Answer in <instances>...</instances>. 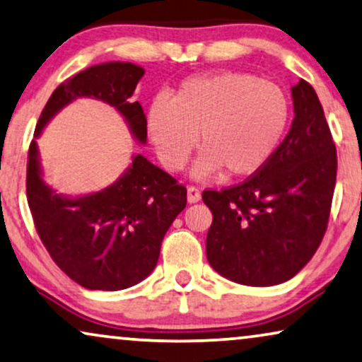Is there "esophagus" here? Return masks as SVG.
Segmentation results:
<instances>
[{
    "label": "esophagus",
    "instance_id": "1",
    "mask_svg": "<svg viewBox=\"0 0 362 362\" xmlns=\"http://www.w3.org/2000/svg\"><path fill=\"white\" fill-rule=\"evenodd\" d=\"M187 201H189V202L201 201V191L197 189L196 186H189V187H187Z\"/></svg>",
    "mask_w": 362,
    "mask_h": 362
}]
</instances>
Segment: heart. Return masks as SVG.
<instances>
[{
  "label": "heart",
  "mask_w": 362,
  "mask_h": 362,
  "mask_svg": "<svg viewBox=\"0 0 362 362\" xmlns=\"http://www.w3.org/2000/svg\"><path fill=\"white\" fill-rule=\"evenodd\" d=\"M290 98L272 81L244 72H219L182 82L171 97L156 98L148 132L158 156L180 171L197 146V177L224 171L244 177L272 160L290 123Z\"/></svg>",
  "instance_id": "1"
}]
</instances>
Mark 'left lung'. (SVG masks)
I'll return each instance as SVG.
<instances>
[{"label": "left lung", "mask_w": 362, "mask_h": 362, "mask_svg": "<svg viewBox=\"0 0 362 362\" xmlns=\"http://www.w3.org/2000/svg\"><path fill=\"white\" fill-rule=\"evenodd\" d=\"M291 95L293 123L272 160L239 185L202 192L212 212L207 260L242 285L290 280L315 255L328 227L336 146L315 88L300 78Z\"/></svg>", "instance_id": "left-lung-1"}]
</instances>
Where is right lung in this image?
<instances>
[{"label": "right lung", "instance_id": "add662e5", "mask_svg": "<svg viewBox=\"0 0 362 362\" xmlns=\"http://www.w3.org/2000/svg\"><path fill=\"white\" fill-rule=\"evenodd\" d=\"M143 74L132 62H107L67 78L49 97L34 135L74 98L95 97L115 107L136 140L145 143V112L132 100ZM26 192L37 235L51 259L88 290H123L146 279L158 264L163 237L186 207V187L141 155L107 189L76 199L56 194L44 185L34 140L28 153Z\"/></svg>", "mask_w": 362, "mask_h": 362}]
</instances>
